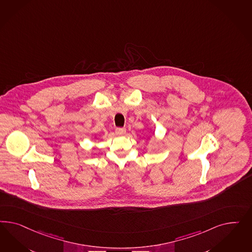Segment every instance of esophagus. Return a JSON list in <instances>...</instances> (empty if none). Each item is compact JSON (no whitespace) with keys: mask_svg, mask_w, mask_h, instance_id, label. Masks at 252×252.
Instances as JSON below:
<instances>
[{"mask_svg":"<svg viewBox=\"0 0 252 252\" xmlns=\"http://www.w3.org/2000/svg\"><path fill=\"white\" fill-rule=\"evenodd\" d=\"M115 133H116L117 135H119V136L124 135V134L126 133V128H125V127H116V128H115Z\"/></svg>","mask_w":252,"mask_h":252,"instance_id":"esophagus-1","label":"esophagus"}]
</instances>
